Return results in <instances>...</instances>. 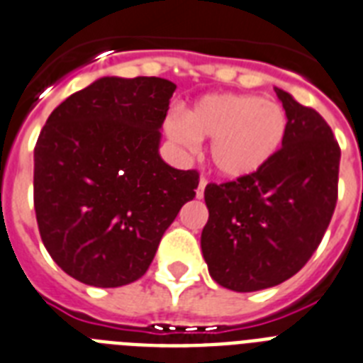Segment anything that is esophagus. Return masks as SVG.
I'll list each match as a JSON object with an SVG mask.
<instances>
[{"instance_id":"34e87169","label":"esophagus","mask_w":363,"mask_h":363,"mask_svg":"<svg viewBox=\"0 0 363 363\" xmlns=\"http://www.w3.org/2000/svg\"><path fill=\"white\" fill-rule=\"evenodd\" d=\"M206 185H208V179H200L199 187H196V199H203V189H206Z\"/></svg>"}]
</instances>
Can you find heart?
<instances>
[{
  "label": "heart",
  "instance_id": "obj_1",
  "mask_svg": "<svg viewBox=\"0 0 363 363\" xmlns=\"http://www.w3.org/2000/svg\"><path fill=\"white\" fill-rule=\"evenodd\" d=\"M170 139L193 148L211 140L209 157L218 174L245 179L262 172L286 143L289 118L280 104L254 94H208L189 107L184 122L167 124Z\"/></svg>",
  "mask_w": 363,
  "mask_h": 363
}]
</instances>
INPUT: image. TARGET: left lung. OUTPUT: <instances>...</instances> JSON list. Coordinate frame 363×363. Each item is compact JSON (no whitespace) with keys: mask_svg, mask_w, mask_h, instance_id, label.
Returning <instances> with one entry per match:
<instances>
[{"mask_svg":"<svg viewBox=\"0 0 363 363\" xmlns=\"http://www.w3.org/2000/svg\"><path fill=\"white\" fill-rule=\"evenodd\" d=\"M289 118L286 143L257 174L206 185L202 254L218 286L239 293L286 282L325 235L337 202L341 150L315 109L277 89Z\"/></svg>","mask_w":363,"mask_h":363,"instance_id":"1","label":"left lung"}]
</instances>
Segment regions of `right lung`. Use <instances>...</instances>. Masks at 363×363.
I'll use <instances>...</instances> for the list:
<instances>
[{
    "label": "right lung",
    "instance_id": "1",
    "mask_svg": "<svg viewBox=\"0 0 363 363\" xmlns=\"http://www.w3.org/2000/svg\"><path fill=\"white\" fill-rule=\"evenodd\" d=\"M174 91L161 77H100L55 107L38 135V232L53 262L86 286L139 280L196 194L199 172L160 155Z\"/></svg>",
    "mask_w": 363,
    "mask_h": 363
}]
</instances>
